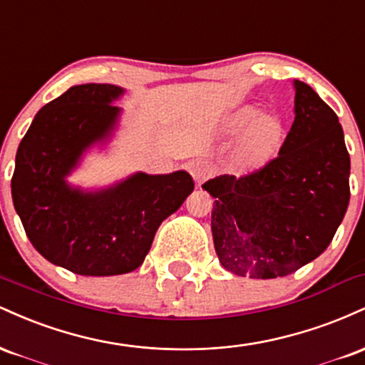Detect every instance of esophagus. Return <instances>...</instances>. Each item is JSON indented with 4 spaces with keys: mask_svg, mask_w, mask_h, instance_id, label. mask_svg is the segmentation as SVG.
<instances>
[{
    "mask_svg": "<svg viewBox=\"0 0 365 365\" xmlns=\"http://www.w3.org/2000/svg\"><path fill=\"white\" fill-rule=\"evenodd\" d=\"M190 175L200 185L212 177V166L207 161H195L190 165Z\"/></svg>",
    "mask_w": 365,
    "mask_h": 365,
    "instance_id": "obj_1",
    "label": "esophagus"
}]
</instances>
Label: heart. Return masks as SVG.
Here are the masks:
<instances>
[{
  "mask_svg": "<svg viewBox=\"0 0 365 365\" xmlns=\"http://www.w3.org/2000/svg\"><path fill=\"white\" fill-rule=\"evenodd\" d=\"M259 111L247 108L240 111L233 120V128L237 132L244 130L250 123L253 125L245 132L244 142H242V153L250 161H257L273 150L282 139V125L273 116H261L257 118Z\"/></svg>",
  "mask_w": 365,
  "mask_h": 365,
  "instance_id": "b5f03b06",
  "label": "heart"
}]
</instances>
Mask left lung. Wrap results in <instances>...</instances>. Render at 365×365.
Instances as JSON below:
<instances>
[{"label":"left lung","instance_id":"left-lung-1","mask_svg":"<svg viewBox=\"0 0 365 365\" xmlns=\"http://www.w3.org/2000/svg\"><path fill=\"white\" fill-rule=\"evenodd\" d=\"M295 120L261 168L209 180L212 240L225 269L271 279L314 261L331 244L350 200V156L336 113L295 81Z\"/></svg>","mask_w":365,"mask_h":365}]
</instances>
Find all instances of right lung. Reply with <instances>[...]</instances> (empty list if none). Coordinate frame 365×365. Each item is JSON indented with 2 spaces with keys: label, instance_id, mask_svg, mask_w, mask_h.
<instances>
[{
  "label": "right lung",
  "instance_id": "right-lung-1",
  "mask_svg": "<svg viewBox=\"0 0 365 365\" xmlns=\"http://www.w3.org/2000/svg\"><path fill=\"white\" fill-rule=\"evenodd\" d=\"M110 83L70 87L37 113L16 150L11 195L36 250L75 274L113 276L144 262L159 225L194 190L187 171L137 173L99 192L68 187L66 175L120 115Z\"/></svg>",
  "mask_w": 365,
  "mask_h": 365
}]
</instances>
